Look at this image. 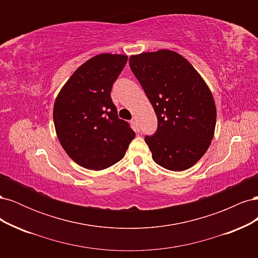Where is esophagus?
I'll use <instances>...</instances> for the list:
<instances>
[{
  "label": "esophagus",
  "instance_id": "34e87169",
  "mask_svg": "<svg viewBox=\"0 0 258 258\" xmlns=\"http://www.w3.org/2000/svg\"><path fill=\"white\" fill-rule=\"evenodd\" d=\"M131 123L134 124V127L136 128V130H137V131H139V130H140V128H139V122H138V119L136 118V117H134V118L131 119Z\"/></svg>",
  "mask_w": 258,
  "mask_h": 258
}]
</instances>
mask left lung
I'll use <instances>...</instances> for the list:
<instances>
[{"label": "left lung", "instance_id": "1", "mask_svg": "<svg viewBox=\"0 0 258 258\" xmlns=\"http://www.w3.org/2000/svg\"><path fill=\"white\" fill-rule=\"evenodd\" d=\"M129 66L157 116L145 142L157 165L171 171L192 167L213 139L215 103L194 67L175 51L161 49L129 58Z\"/></svg>", "mask_w": 258, "mask_h": 258}]
</instances>
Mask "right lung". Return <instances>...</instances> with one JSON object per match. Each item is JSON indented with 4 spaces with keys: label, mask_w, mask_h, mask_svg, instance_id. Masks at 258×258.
<instances>
[{
    "label": "right lung",
    "mask_w": 258,
    "mask_h": 258,
    "mask_svg": "<svg viewBox=\"0 0 258 258\" xmlns=\"http://www.w3.org/2000/svg\"><path fill=\"white\" fill-rule=\"evenodd\" d=\"M123 54L101 53L81 66L54 101L53 122L66 153L80 166L103 170L123 158L136 134L118 118L113 84L127 63Z\"/></svg>",
    "instance_id": "obj_1"
}]
</instances>
